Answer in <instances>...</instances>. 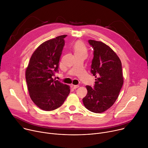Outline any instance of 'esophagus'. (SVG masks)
<instances>
[{"label":"esophagus","instance_id":"esophagus-1","mask_svg":"<svg viewBox=\"0 0 148 148\" xmlns=\"http://www.w3.org/2000/svg\"><path fill=\"white\" fill-rule=\"evenodd\" d=\"M71 86L73 87L74 89H76V88H78L79 87L78 85H72Z\"/></svg>","mask_w":148,"mask_h":148}]
</instances>
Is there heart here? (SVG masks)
I'll return each mask as SVG.
<instances>
[{"instance_id":"1","label":"heart","mask_w":148,"mask_h":148,"mask_svg":"<svg viewBox=\"0 0 148 148\" xmlns=\"http://www.w3.org/2000/svg\"><path fill=\"white\" fill-rule=\"evenodd\" d=\"M74 51L75 53H86L87 48L83 43L81 42H77L74 45Z\"/></svg>"}]
</instances>
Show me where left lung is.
<instances>
[{"label":"left lung","instance_id":"8db88e82","mask_svg":"<svg viewBox=\"0 0 148 148\" xmlns=\"http://www.w3.org/2000/svg\"><path fill=\"white\" fill-rule=\"evenodd\" d=\"M88 42L94 49L91 72L96 82L93 88L86 86L87 94L83 101L87 109L100 113L111 107L119 96L123 84L122 62L106 44L92 39Z\"/></svg>","mask_w":148,"mask_h":148}]
</instances>
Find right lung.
<instances>
[{
	"label": "right lung",
	"mask_w": 148,
	"mask_h": 148,
	"mask_svg": "<svg viewBox=\"0 0 148 148\" xmlns=\"http://www.w3.org/2000/svg\"><path fill=\"white\" fill-rule=\"evenodd\" d=\"M66 35L43 42L34 52L25 71L26 83L32 101L41 109H58L70 92V86L52 78L58 63Z\"/></svg>",
	"instance_id": "obj_1"
}]
</instances>
